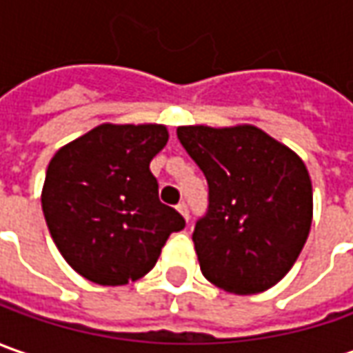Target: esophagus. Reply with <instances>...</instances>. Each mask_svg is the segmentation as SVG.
Listing matches in <instances>:
<instances>
[{
  "label": "esophagus",
  "instance_id": "obj_1",
  "mask_svg": "<svg viewBox=\"0 0 353 353\" xmlns=\"http://www.w3.org/2000/svg\"><path fill=\"white\" fill-rule=\"evenodd\" d=\"M177 211L181 213V216L185 219V221H189V209H188V203H179L177 205Z\"/></svg>",
  "mask_w": 353,
  "mask_h": 353
}]
</instances>
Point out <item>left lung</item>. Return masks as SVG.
<instances>
[{"instance_id": "left-lung-1", "label": "left lung", "mask_w": 353, "mask_h": 353, "mask_svg": "<svg viewBox=\"0 0 353 353\" xmlns=\"http://www.w3.org/2000/svg\"><path fill=\"white\" fill-rule=\"evenodd\" d=\"M177 139L209 183V211L193 232L203 275L236 295L279 283L312 223L305 162L254 125H188Z\"/></svg>"}]
</instances>
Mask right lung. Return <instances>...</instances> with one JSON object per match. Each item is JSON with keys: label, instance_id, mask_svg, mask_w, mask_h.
I'll use <instances>...</instances> for the list:
<instances>
[{"label": "right lung", "instance_id": "obj_1", "mask_svg": "<svg viewBox=\"0 0 353 353\" xmlns=\"http://www.w3.org/2000/svg\"><path fill=\"white\" fill-rule=\"evenodd\" d=\"M168 139L158 123H103L52 156L41 203L56 248L76 274L97 285L137 281L185 226L160 203L150 172Z\"/></svg>", "mask_w": 353, "mask_h": 353}]
</instances>
